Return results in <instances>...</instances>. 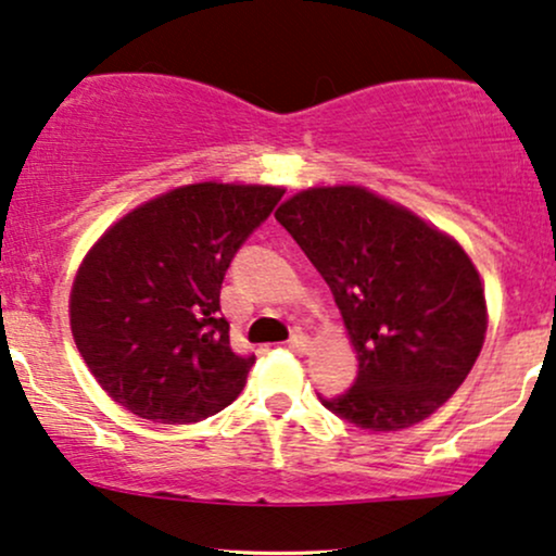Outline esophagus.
Returning a JSON list of instances; mask_svg holds the SVG:
<instances>
[{"instance_id":"obj_1","label":"esophagus","mask_w":556,"mask_h":556,"mask_svg":"<svg viewBox=\"0 0 556 556\" xmlns=\"http://www.w3.org/2000/svg\"><path fill=\"white\" fill-rule=\"evenodd\" d=\"M287 344H290L292 353H298V355H305L311 350V340L303 334V331H295V334L290 337V342H287Z\"/></svg>"}]
</instances>
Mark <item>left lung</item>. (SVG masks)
I'll return each instance as SVG.
<instances>
[{"label":"left lung","mask_w":556,"mask_h":556,"mask_svg":"<svg viewBox=\"0 0 556 556\" xmlns=\"http://www.w3.org/2000/svg\"><path fill=\"white\" fill-rule=\"evenodd\" d=\"M277 222L327 279L358 355V379L331 413L368 431L410 429L437 413L486 340V292L452 235L361 185H318Z\"/></svg>","instance_id":"obj_1"}]
</instances>
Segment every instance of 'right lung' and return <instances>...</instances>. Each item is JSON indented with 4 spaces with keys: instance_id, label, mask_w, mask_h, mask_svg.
Segmentation results:
<instances>
[{
    "instance_id": "add662e5",
    "label": "right lung",
    "mask_w": 556,
    "mask_h": 556,
    "mask_svg": "<svg viewBox=\"0 0 556 556\" xmlns=\"http://www.w3.org/2000/svg\"><path fill=\"white\" fill-rule=\"evenodd\" d=\"M285 188L193 182L127 212L93 242L70 290L80 358L114 402L154 424H195L245 387L219 290Z\"/></svg>"
}]
</instances>
